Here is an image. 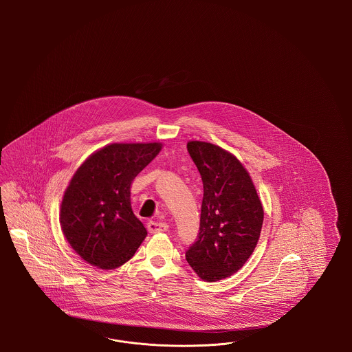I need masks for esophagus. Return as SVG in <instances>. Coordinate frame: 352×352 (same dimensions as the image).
<instances>
[{
    "mask_svg": "<svg viewBox=\"0 0 352 352\" xmlns=\"http://www.w3.org/2000/svg\"><path fill=\"white\" fill-rule=\"evenodd\" d=\"M168 228H169V226L164 223V222H153V221H151V222L147 223V230H148V232H151V234L165 232V231H168Z\"/></svg>",
    "mask_w": 352,
    "mask_h": 352,
    "instance_id": "obj_1",
    "label": "esophagus"
}]
</instances>
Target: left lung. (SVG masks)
I'll list each match as a JSON object with an SVG mask.
<instances>
[{
  "instance_id": "1",
  "label": "left lung",
  "mask_w": 352,
  "mask_h": 352,
  "mask_svg": "<svg viewBox=\"0 0 352 352\" xmlns=\"http://www.w3.org/2000/svg\"><path fill=\"white\" fill-rule=\"evenodd\" d=\"M187 151L204 186L200 228L186 252L193 271L205 281L231 276L256 248L263 208L241 162L212 143L193 140Z\"/></svg>"
}]
</instances>
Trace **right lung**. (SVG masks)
Segmentation results:
<instances>
[{"instance_id": "1", "label": "right lung", "mask_w": 352, "mask_h": 352, "mask_svg": "<svg viewBox=\"0 0 352 352\" xmlns=\"http://www.w3.org/2000/svg\"><path fill=\"white\" fill-rule=\"evenodd\" d=\"M160 149V143H113L76 171L64 193L60 226L87 263L113 270L135 254L147 231L131 210L130 188Z\"/></svg>"}]
</instances>
